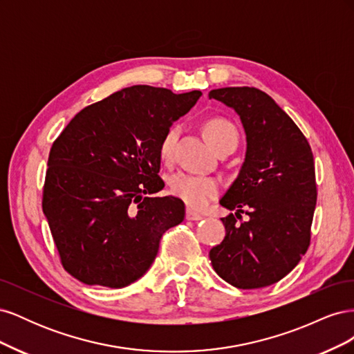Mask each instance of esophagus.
Returning <instances> with one entry per match:
<instances>
[{"mask_svg": "<svg viewBox=\"0 0 354 354\" xmlns=\"http://www.w3.org/2000/svg\"><path fill=\"white\" fill-rule=\"evenodd\" d=\"M186 218L187 220H190V221H196V220H201L202 218V216H201V214H198L196 211H194V209H187L186 211Z\"/></svg>", "mask_w": 354, "mask_h": 354, "instance_id": "1", "label": "esophagus"}]
</instances>
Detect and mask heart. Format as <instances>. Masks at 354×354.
Instances as JSON below:
<instances>
[{"instance_id": "b5f03b06", "label": "heart", "mask_w": 354, "mask_h": 354, "mask_svg": "<svg viewBox=\"0 0 354 354\" xmlns=\"http://www.w3.org/2000/svg\"><path fill=\"white\" fill-rule=\"evenodd\" d=\"M203 133H205L207 140L211 143V146L216 149L221 147L223 145L236 142L238 143V131L233 127L232 122H229L224 118H211L203 125ZM178 137V128L171 127L169 130L164 134L162 140L159 145V155L162 159L168 160L173 156L174 145ZM171 190L176 196H178L181 201H185L189 207L192 208H202L207 203L216 198L220 192V183L218 180L212 177H203V176H195L187 173L176 174L171 178Z\"/></svg>"}]
</instances>
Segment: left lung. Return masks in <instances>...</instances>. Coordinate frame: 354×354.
<instances>
[{
  "label": "left lung",
  "instance_id": "left-lung-1",
  "mask_svg": "<svg viewBox=\"0 0 354 354\" xmlns=\"http://www.w3.org/2000/svg\"><path fill=\"white\" fill-rule=\"evenodd\" d=\"M208 95L234 109L246 134L239 174L220 199L236 212L221 218L226 236L209 251V260L233 286H269L294 269L310 245L317 199L312 147L264 91L226 87ZM245 206L250 220L238 223Z\"/></svg>",
  "mask_w": 354,
  "mask_h": 354
}]
</instances>
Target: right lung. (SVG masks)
Returning <instances> with one entry per match:
<instances>
[{
  "instance_id": "1",
  "label": "right lung",
  "mask_w": 354,
  "mask_h": 354,
  "mask_svg": "<svg viewBox=\"0 0 354 354\" xmlns=\"http://www.w3.org/2000/svg\"><path fill=\"white\" fill-rule=\"evenodd\" d=\"M201 91L133 85L84 108L53 143L42 211L62 266L87 285L124 288L147 272L162 234L185 220L158 176L159 145Z\"/></svg>"
}]
</instances>
